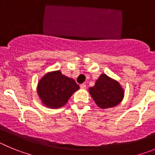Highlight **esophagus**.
Returning a JSON list of instances; mask_svg holds the SVG:
<instances>
[{"label": "esophagus", "instance_id": "esophagus-1", "mask_svg": "<svg viewBox=\"0 0 155 155\" xmlns=\"http://www.w3.org/2000/svg\"><path fill=\"white\" fill-rule=\"evenodd\" d=\"M81 88H82V89H85L86 88V84H81L80 85Z\"/></svg>", "mask_w": 155, "mask_h": 155}]
</instances>
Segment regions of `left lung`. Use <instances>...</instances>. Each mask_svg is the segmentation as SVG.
<instances>
[{
  "instance_id": "left-lung-1",
  "label": "left lung",
  "mask_w": 155,
  "mask_h": 155,
  "mask_svg": "<svg viewBox=\"0 0 155 155\" xmlns=\"http://www.w3.org/2000/svg\"><path fill=\"white\" fill-rule=\"evenodd\" d=\"M89 93L95 104L101 109L114 107L123 101L124 90L117 81L105 74L100 75Z\"/></svg>"
}]
</instances>
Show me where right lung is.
Returning a JSON list of instances; mask_svg holds the SVG:
<instances>
[{"label": "right lung", "mask_w": 155, "mask_h": 155, "mask_svg": "<svg viewBox=\"0 0 155 155\" xmlns=\"http://www.w3.org/2000/svg\"><path fill=\"white\" fill-rule=\"evenodd\" d=\"M80 88L73 78L62 74L61 71L48 72L38 82L37 94L42 105L51 109L65 105L68 99Z\"/></svg>", "instance_id": "1"}]
</instances>
